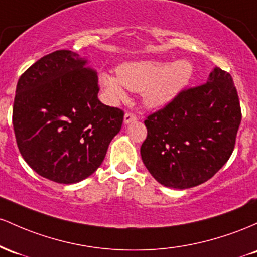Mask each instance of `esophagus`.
I'll list each match as a JSON object with an SVG mask.
<instances>
[{"label":"esophagus","mask_w":257,"mask_h":257,"mask_svg":"<svg viewBox=\"0 0 257 257\" xmlns=\"http://www.w3.org/2000/svg\"><path fill=\"white\" fill-rule=\"evenodd\" d=\"M136 120H137V116L135 114L126 113L125 115H123V123H126V125L130 122H134V121H136Z\"/></svg>","instance_id":"34e87169"}]
</instances>
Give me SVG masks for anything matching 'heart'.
I'll return each instance as SVG.
<instances>
[{"instance_id": "heart-1", "label": "heart", "mask_w": 257, "mask_h": 257, "mask_svg": "<svg viewBox=\"0 0 257 257\" xmlns=\"http://www.w3.org/2000/svg\"><path fill=\"white\" fill-rule=\"evenodd\" d=\"M117 75L103 71L99 75L109 99L117 103L127 97L126 88L142 92L143 103L148 108L158 109L169 104L188 85L193 75V65L188 60L176 62L141 60L121 64Z\"/></svg>"}]
</instances>
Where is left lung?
<instances>
[{
    "label": "left lung",
    "instance_id": "obj_1",
    "mask_svg": "<svg viewBox=\"0 0 257 257\" xmlns=\"http://www.w3.org/2000/svg\"><path fill=\"white\" fill-rule=\"evenodd\" d=\"M241 121L232 76L216 66L206 83L181 91L144 121L141 157L160 184L187 189L206 182L234 149Z\"/></svg>",
    "mask_w": 257,
    "mask_h": 257
}]
</instances>
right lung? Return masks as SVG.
<instances>
[{"label":"right lung","instance_id":"add662e5","mask_svg":"<svg viewBox=\"0 0 257 257\" xmlns=\"http://www.w3.org/2000/svg\"><path fill=\"white\" fill-rule=\"evenodd\" d=\"M62 50L42 57L19 77L13 104L17 144L42 177L71 184L91 176L119 134L123 111L98 99L97 71Z\"/></svg>","mask_w":257,"mask_h":257}]
</instances>
